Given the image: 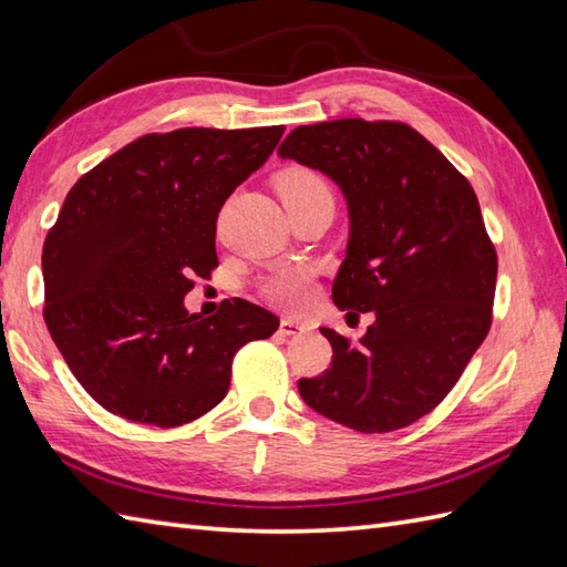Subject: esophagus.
I'll return each mask as SVG.
<instances>
[{"instance_id":"esophagus-1","label":"esophagus","mask_w":567,"mask_h":567,"mask_svg":"<svg viewBox=\"0 0 567 567\" xmlns=\"http://www.w3.org/2000/svg\"><path fill=\"white\" fill-rule=\"evenodd\" d=\"M280 331H282L285 336H297V333H305V331H309V323L299 321V319L285 317V319L280 321Z\"/></svg>"}]
</instances>
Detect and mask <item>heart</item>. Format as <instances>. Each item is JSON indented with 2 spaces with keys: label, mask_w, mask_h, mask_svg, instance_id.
<instances>
[{
  "label": "heart",
  "mask_w": 567,
  "mask_h": 567,
  "mask_svg": "<svg viewBox=\"0 0 567 567\" xmlns=\"http://www.w3.org/2000/svg\"><path fill=\"white\" fill-rule=\"evenodd\" d=\"M277 192H280L285 207L319 197H331L327 179L315 171H305V167H295V171L282 173L280 179H277ZM260 295L275 307L290 311L305 309L317 295L315 272L302 262L280 265V268H275L262 277Z\"/></svg>",
  "instance_id": "1"
}]
</instances>
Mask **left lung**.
I'll return each mask as SVG.
<instances>
[{
    "label": "left lung",
    "instance_id": "1",
    "mask_svg": "<svg viewBox=\"0 0 567 567\" xmlns=\"http://www.w3.org/2000/svg\"><path fill=\"white\" fill-rule=\"evenodd\" d=\"M277 155L343 192L351 231L333 305L348 315L375 311L358 343L321 329L333 363L299 380V394L363 433L414 424L453 390L492 323L497 252L473 187L400 122L297 126Z\"/></svg>",
    "mask_w": 567,
    "mask_h": 567
}]
</instances>
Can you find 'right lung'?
I'll return each mask as SVG.
<instances>
[{
	"label": "right lung",
	"instance_id": "1",
	"mask_svg": "<svg viewBox=\"0 0 567 567\" xmlns=\"http://www.w3.org/2000/svg\"><path fill=\"white\" fill-rule=\"evenodd\" d=\"M285 126L148 134L68 192L43 244V319L78 382L106 412L171 429L207 414L240 346L280 319L246 299L189 315L192 277L216 260V216L270 158Z\"/></svg>",
	"mask_w": 567,
	"mask_h": 567
}]
</instances>
